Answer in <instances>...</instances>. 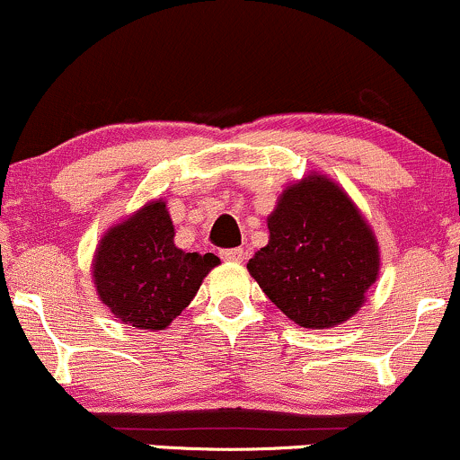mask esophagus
<instances>
[{
	"mask_svg": "<svg viewBox=\"0 0 460 460\" xmlns=\"http://www.w3.org/2000/svg\"><path fill=\"white\" fill-rule=\"evenodd\" d=\"M220 257L225 261H242L244 260V248H225V251H220Z\"/></svg>",
	"mask_w": 460,
	"mask_h": 460,
	"instance_id": "esophagus-1",
	"label": "esophagus"
}]
</instances>
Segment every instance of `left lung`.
Instances as JSON below:
<instances>
[{"instance_id": "1", "label": "left lung", "mask_w": 460, "mask_h": 460, "mask_svg": "<svg viewBox=\"0 0 460 460\" xmlns=\"http://www.w3.org/2000/svg\"><path fill=\"white\" fill-rule=\"evenodd\" d=\"M268 229L270 242L246 268L289 320L329 329L361 307L378 277V246L346 192L320 175L294 183Z\"/></svg>"}]
</instances>
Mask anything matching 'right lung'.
I'll use <instances>...</instances> for the list:
<instances>
[{
	"label": "right lung",
	"mask_w": 460,
	"mask_h": 460,
	"mask_svg": "<svg viewBox=\"0 0 460 460\" xmlns=\"http://www.w3.org/2000/svg\"><path fill=\"white\" fill-rule=\"evenodd\" d=\"M172 237L166 205L155 200L110 229L99 244L93 263L94 288L125 324L166 329L220 263L214 252L181 251Z\"/></svg>",
	"instance_id": "add662e5"
}]
</instances>
